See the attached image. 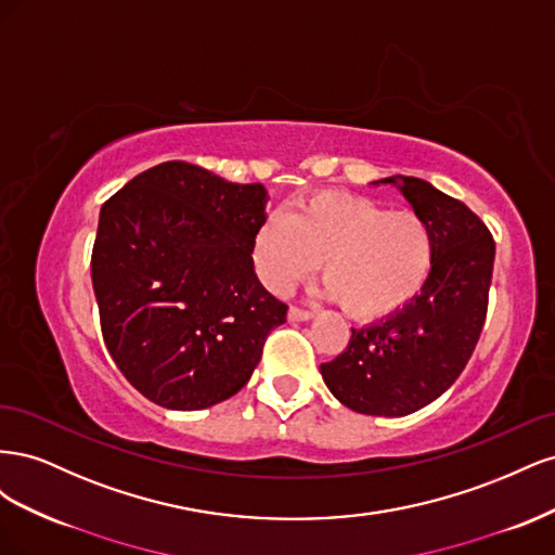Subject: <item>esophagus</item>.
I'll use <instances>...</instances> for the list:
<instances>
[{
	"instance_id": "obj_1",
	"label": "esophagus",
	"mask_w": 555,
	"mask_h": 555,
	"mask_svg": "<svg viewBox=\"0 0 555 555\" xmlns=\"http://www.w3.org/2000/svg\"><path fill=\"white\" fill-rule=\"evenodd\" d=\"M312 317H314L312 310H304V308H296V306L289 308V319H292V322H308V319H312Z\"/></svg>"
}]
</instances>
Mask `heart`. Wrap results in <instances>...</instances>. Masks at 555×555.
Segmentation results:
<instances>
[{"label":"heart","mask_w":555,"mask_h":555,"mask_svg":"<svg viewBox=\"0 0 555 555\" xmlns=\"http://www.w3.org/2000/svg\"><path fill=\"white\" fill-rule=\"evenodd\" d=\"M324 261L328 294L357 322H379L424 292L435 263L430 224L414 210L324 192L296 201L287 220L271 217L251 238L263 287L287 294Z\"/></svg>","instance_id":"obj_1"}]
</instances>
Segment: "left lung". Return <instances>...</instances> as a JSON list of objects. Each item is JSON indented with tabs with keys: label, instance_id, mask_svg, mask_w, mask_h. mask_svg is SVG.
I'll return each instance as SVG.
<instances>
[{
	"label": "left lung",
	"instance_id": "8db88e82",
	"mask_svg": "<svg viewBox=\"0 0 555 555\" xmlns=\"http://www.w3.org/2000/svg\"><path fill=\"white\" fill-rule=\"evenodd\" d=\"M379 182L396 184L430 224L433 273L408 308L351 328L343 354L322 363V377L349 410L405 416L440 398L473 357L489 310L495 243L463 201L430 182L412 176Z\"/></svg>",
	"mask_w": 555,
	"mask_h": 555
}]
</instances>
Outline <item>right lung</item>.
Here are the masks:
<instances>
[{
	"label": "right lung",
	"instance_id": "1",
	"mask_svg": "<svg viewBox=\"0 0 555 555\" xmlns=\"http://www.w3.org/2000/svg\"><path fill=\"white\" fill-rule=\"evenodd\" d=\"M266 201L261 182L164 162L102 206L92 287L104 343L147 400L188 412L231 398L287 322L251 263Z\"/></svg>",
	"mask_w": 555,
	"mask_h": 555
}]
</instances>
